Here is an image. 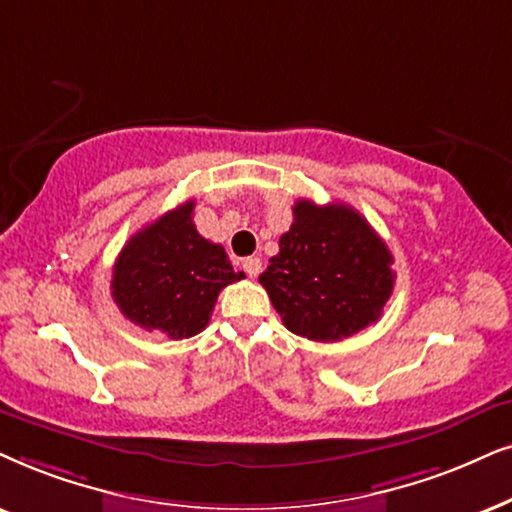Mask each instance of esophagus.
<instances>
[{
	"label": "esophagus",
	"instance_id": "1",
	"mask_svg": "<svg viewBox=\"0 0 512 512\" xmlns=\"http://www.w3.org/2000/svg\"><path fill=\"white\" fill-rule=\"evenodd\" d=\"M243 271L250 278L260 276V271H262V260H260V257H248V260H243Z\"/></svg>",
	"mask_w": 512,
	"mask_h": 512
}]
</instances>
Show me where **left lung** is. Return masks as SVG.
<instances>
[{"mask_svg": "<svg viewBox=\"0 0 512 512\" xmlns=\"http://www.w3.org/2000/svg\"><path fill=\"white\" fill-rule=\"evenodd\" d=\"M260 283L288 331L338 342L380 319L394 290L392 252L349 205L297 200Z\"/></svg>", "mask_w": 512, "mask_h": 512, "instance_id": "obj_1", "label": "left lung"}]
</instances>
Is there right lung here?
<instances>
[{
    "instance_id": "right-lung-1",
    "label": "right lung",
    "mask_w": 512,
    "mask_h": 512,
    "mask_svg": "<svg viewBox=\"0 0 512 512\" xmlns=\"http://www.w3.org/2000/svg\"><path fill=\"white\" fill-rule=\"evenodd\" d=\"M193 208L189 200L146 224L113 267L111 293L125 319L172 340L203 331L219 290L245 276L231 267L222 245L198 234Z\"/></svg>"
}]
</instances>
